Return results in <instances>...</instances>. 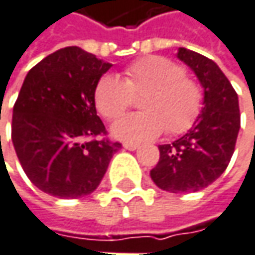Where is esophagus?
<instances>
[{
  "label": "esophagus",
  "mask_w": 255,
  "mask_h": 255,
  "mask_svg": "<svg viewBox=\"0 0 255 255\" xmlns=\"http://www.w3.org/2000/svg\"><path fill=\"white\" fill-rule=\"evenodd\" d=\"M123 148L125 149H129V151H135L139 148V143H130V142H126V143H123Z\"/></svg>",
  "instance_id": "obj_1"
}]
</instances>
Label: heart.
<instances>
[{
	"instance_id": "obj_1",
	"label": "heart",
	"mask_w": 255,
	"mask_h": 255,
	"mask_svg": "<svg viewBox=\"0 0 255 255\" xmlns=\"http://www.w3.org/2000/svg\"><path fill=\"white\" fill-rule=\"evenodd\" d=\"M140 99L145 112L119 119L112 128L113 136L125 142H142L161 135H178L190 129L203 104L202 88L184 75L180 65L162 56H146L125 69V80L104 75L96 85L94 101L109 120L120 118Z\"/></svg>"
}]
</instances>
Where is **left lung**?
<instances>
[{"instance_id": "8db88e82", "label": "left lung", "mask_w": 255, "mask_h": 255, "mask_svg": "<svg viewBox=\"0 0 255 255\" xmlns=\"http://www.w3.org/2000/svg\"><path fill=\"white\" fill-rule=\"evenodd\" d=\"M177 58L203 87V109L186 135L158 146L159 161L151 178L162 190L193 193L208 187L227 170L241 116L235 90L212 59L186 47L178 49Z\"/></svg>"}]
</instances>
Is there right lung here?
Instances as JSON below:
<instances>
[{"label": "right lung", "instance_id": "add662e5", "mask_svg": "<svg viewBox=\"0 0 255 255\" xmlns=\"http://www.w3.org/2000/svg\"><path fill=\"white\" fill-rule=\"evenodd\" d=\"M110 68L69 46L46 56L24 78L12 109L11 139L30 181L50 196L78 199L93 193L122 148L94 139L106 133L94 91Z\"/></svg>", "mask_w": 255, "mask_h": 255}]
</instances>
